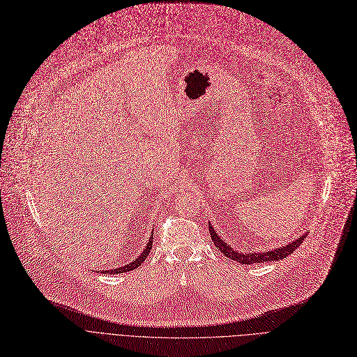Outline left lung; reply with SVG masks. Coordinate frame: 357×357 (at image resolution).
<instances>
[{"label": "left lung", "instance_id": "left-lung-1", "mask_svg": "<svg viewBox=\"0 0 357 357\" xmlns=\"http://www.w3.org/2000/svg\"><path fill=\"white\" fill-rule=\"evenodd\" d=\"M208 229H210V236L214 241L215 248L224 255L227 256L229 259L237 261V264H241V265H252V264H265V261H272V260H279V259H284L287 257L288 255L294 253L295 249L299 248V245L304 241L305 236H299L296 240H294L292 243H289V245H285L282 248H278L275 250H261V252H257V253H240L237 250H234L230 245H227L226 241H224L215 231H214V227L210 224L208 221Z\"/></svg>", "mask_w": 357, "mask_h": 357}]
</instances>
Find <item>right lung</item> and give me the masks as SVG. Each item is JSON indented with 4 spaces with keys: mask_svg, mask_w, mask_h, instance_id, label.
Returning <instances> with one entry per match:
<instances>
[{
    "mask_svg": "<svg viewBox=\"0 0 357 357\" xmlns=\"http://www.w3.org/2000/svg\"><path fill=\"white\" fill-rule=\"evenodd\" d=\"M152 238H153V236L149 238L147 246L144 248V250L142 252V255H140L136 260L130 261V264H127L126 266H121V268H116V269H111V271H100V272H102V273L107 272V273H111V275H116V273H124V272H128V271H133V269L139 268V266L143 264V261H144V259L149 256V252H150V249H152V246H153Z\"/></svg>",
    "mask_w": 357,
    "mask_h": 357,
    "instance_id": "right-lung-1",
    "label": "right lung"
}]
</instances>
